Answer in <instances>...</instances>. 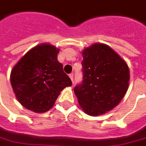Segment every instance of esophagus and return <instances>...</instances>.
<instances>
[{
	"label": "esophagus",
	"mask_w": 146,
	"mask_h": 146,
	"mask_svg": "<svg viewBox=\"0 0 146 146\" xmlns=\"http://www.w3.org/2000/svg\"><path fill=\"white\" fill-rule=\"evenodd\" d=\"M69 76H70V78L71 80H72V82H73V73H70V74L69 75Z\"/></svg>",
	"instance_id": "obj_1"
}]
</instances>
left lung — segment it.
<instances>
[{"label": "left lung", "instance_id": "8db88e82", "mask_svg": "<svg viewBox=\"0 0 146 146\" xmlns=\"http://www.w3.org/2000/svg\"><path fill=\"white\" fill-rule=\"evenodd\" d=\"M82 81L74 88L81 108L91 116L112 110L128 88L129 69L110 46L94 44L82 52Z\"/></svg>", "mask_w": 146, "mask_h": 146}]
</instances>
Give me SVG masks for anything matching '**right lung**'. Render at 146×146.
Here are the masks:
<instances>
[{
	"label": "right lung",
	"mask_w": 146,
	"mask_h": 146,
	"mask_svg": "<svg viewBox=\"0 0 146 146\" xmlns=\"http://www.w3.org/2000/svg\"><path fill=\"white\" fill-rule=\"evenodd\" d=\"M59 50L43 44L25 54L13 67L10 81L18 102L26 108L44 113L53 106L60 92L72 85L57 60Z\"/></svg>",
	"instance_id": "add662e5"
}]
</instances>
